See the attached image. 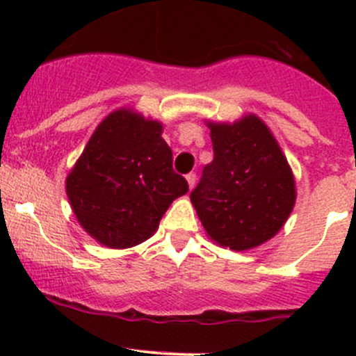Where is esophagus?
Masks as SVG:
<instances>
[{
  "label": "esophagus",
  "mask_w": 356,
  "mask_h": 356,
  "mask_svg": "<svg viewBox=\"0 0 356 356\" xmlns=\"http://www.w3.org/2000/svg\"><path fill=\"white\" fill-rule=\"evenodd\" d=\"M186 181H188V186H189V189H193V188H195V184H196V174H195V172H191V174H188V175H186Z\"/></svg>",
  "instance_id": "esophagus-1"
}]
</instances>
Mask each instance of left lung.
I'll return each instance as SVG.
<instances>
[{
	"mask_svg": "<svg viewBox=\"0 0 356 356\" xmlns=\"http://www.w3.org/2000/svg\"><path fill=\"white\" fill-rule=\"evenodd\" d=\"M207 125L213 161L193 189V207L217 245L234 251L264 245L281 231L296 201L288 160L257 115Z\"/></svg>",
	"mask_w": 356,
	"mask_h": 356,
	"instance_id": "left-lung-1",
	"label": "left lung"
}]
</instances>
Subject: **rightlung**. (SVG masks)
<instances>
[{"label":"right lung","instance_id":"1","mask_svg":"<svg viewBox=\"0 0 356 356\" xmlns=\"http://www.w3.org/2000/svg\"><path fill=\"white\" fill-rule=\"evenodd\" d=\"M161 131L138 111H111L68 174L72 210L103 246L122 250L149 239L172 201L188 193Z\"/></svg>","mask_w":356,"mask_h":356}]
</instances>
